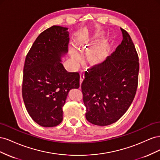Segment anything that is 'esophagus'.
<instances>
[{"mask_svg": "<svg viewBox=\"0 0 160 160\" xmlns=\"http://www.w3.org/2000/svg\"><path fill=\"white\" fill-rule=\"evenodd\" d=\"M84 78H85L84 71L81 70V71H80V82H81V83H82V82H83V79H84Z\"/></svg>", "mask_w": 160, "mask_h": 160, "instance_id": "34e87169", "label": "esophagus"}]
</instances>
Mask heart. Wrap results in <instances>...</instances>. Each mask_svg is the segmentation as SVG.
Masks as SVG:
<instances>
[{"mask_svg": "<svg viewBox=\"0 0 160 160\" xmlns=\"http://www.w3.org/2000/svg\"><path fill=\"white\" fill-rule=\"evenodd\" d=\"M101 36V33L97 32L93 36V39L97 40ZM79 44L77 42L76 47L78 48L79 47ZM111 49V43L109 40L104 39L101 41L99 44L94 46L93 48L88 52L87 54V58H88V61L92 65H99L103 62L109 55V53ZM71 55L74 59H78V54L77 52L71 49Z\"/></svg>", "mask_w": 160, "mask_h": 160, "instance_id": "b5f03b06", "label": "heart"}]
</instances>
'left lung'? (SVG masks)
Here are the masks:
<instances>
[{
  "instance_id": "1",
  "label": "left lung",
  "mask_w": 160,
  "mask_h": 160,
  "mask_svg": "<svg viewBox=\"0 0 160 160\" xmlns=\"http://www.w3.org/2000/svg\"><path fill=\"white\" fill-rule=\"evenodd\" d=\"M121 31L122 43L103 62L88 70L81 84L86 119L99 126L122 118L136 93L138 55L128 32L122 28Z\"/></svg>"
}]
</instances>
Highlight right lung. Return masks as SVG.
Here are the masks:
<instances>
[{
    "label": "right lung",
    "mask_w": 160,
    "mask_h": 160,
    "mask_svg": "<svg viewBox=\"0 0 160 160\" xmlns=\"http://www.w3.org/2000/svg\"><path fill=\"white\" fill-rule=\"evenodd\" d=\"M68 28L54 25L42 32L26 57L22 94L28 114L45 128L62 120V109L72 89L79 88V72H67L61 58L68 52Z\"/></svg>",
    "instance_id": "add662e5"
}]
</instances>
